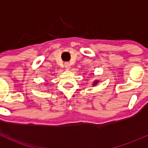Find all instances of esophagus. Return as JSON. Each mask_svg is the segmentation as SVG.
Returning a JSON list of instances; mask_svg holds the SVG:
<instances>
[{"instance_id":"1","label":"esophagus","mask_w":148,"mask_h":148,"mask_svg":"<svg viewBox=\"0 0 148 148\" xmlns=\"http://www.w3.org/2000/svg\"><path fill=\"white\" fill-rule=\"evenodd\" d=\"M64 66H65V68L66 69H69L70 67H71V66H70V64L69 63H65L64 64Z\"/></svg>"}]
</instances>
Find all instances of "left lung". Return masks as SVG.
I'll use <instances>...</instances> for the list:
<instances>
[{"label": "left lung", "mask_w": 148, "mask_h": 148, "mask_svg": "<svg viewBox=\"0 0 148 148\" xmlns=\"http://www.w3.org/2000/svg\"><path fill=\"white\" fill-rule=\"evenodd\" d=\"M97 82H95L94 83V84H97Z\"/></svg>", "instance_id": "left-lung-1"}]
</instances>
